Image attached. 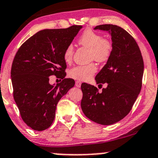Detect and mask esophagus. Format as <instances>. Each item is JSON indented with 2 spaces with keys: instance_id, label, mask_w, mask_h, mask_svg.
I'll return each mask as SVG.
<instances>
[{
  "instance_id": "34e87169",
  "label": "esophagus",
  "mask_w": 158,
  "mask_h": 158,
  "mask_svg": "<svg viewBox=\"0 0 158 158\" xmlns=\"http://www.w3.org/2000/svg\"><path fill=\"white\" fill-rule=\"evenodd\" d=\"M81 84H82V82H81L80 81H76V87L79 88L81 86Z\"/></svg>"
}]
</instances>
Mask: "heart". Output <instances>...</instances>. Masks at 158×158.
Wrapping results in <instances>:
<instances>
[{"mask_svg":"<svg viewBox=\"0 0 158 158\" xmlns=\"http://www.w3.org/2000/svg\"><path fill=\"white\" fill-rule=\"evenodd\" d=\"M78 43L83 47L90 50L89 58L91 60L103 63L106 62L112 55L113 46L110 40L103 38L100 34L91 30L85 31L79 37ZM73 52V45H68L64 52V59L67 63L72 61ZM97 70L98 68L94 63L78 65L69 70V76L77 80L88 81L94 75Z\"/></svg>","mask_w":158,"mask_h":158,"instance_id":"1","label":"heart"}]
</instances>
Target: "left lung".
Masks as SVG:
<instances>
[{"mask_svg": "<svg viewBox=\"0 0 158 158\" xmlns=\"http://www.w3.org/2000/svg\"><path fill=\"white\" fill-rule=\"evenodd\" d=\"M94 29L108 31L112 36V55L95 77L97 84L105 83L107 87L100 93L94 85L82 84L81 107L90 120L110 125L124 118L132 109L142 88L144 63L136 40L122 27L100 25Z\"/></svg>", "mask_w": 158, "mask_h": 158, "instance_id": "left-lung-1", "label": "left lung"}]
</instances>
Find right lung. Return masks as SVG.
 <instances>
[{
	"instance_id": "obj_1",
	"label": "right lung",
	"mask_w": 158,
	"mask_h": 158,
	"mask_svg": "<svg viewBox=\"0 0 158 158\" xmlns=\"http://www.w3.org/2000/svg\"><path fill=\"white\" fill-rule=\"evenodd\" d=\"M82 27L73 25L40 31L15 54L11 68L13 98L22 120L34 131L51 126L58 101L75 85L73 79L64 78V52ZM52 75L61 78L62 82L50 85Z\"/></svg>"
}]
</instances>
